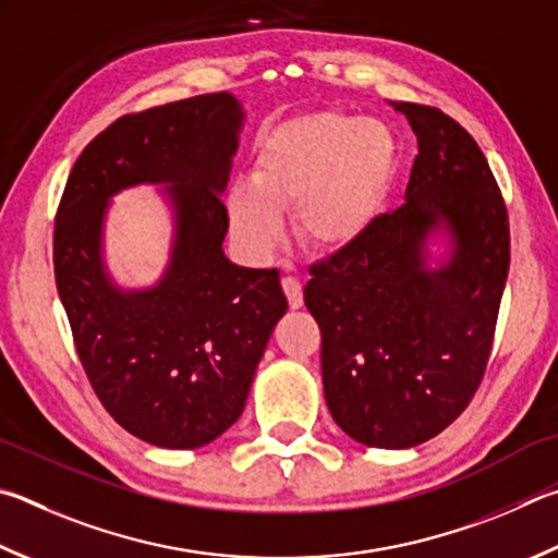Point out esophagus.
<instances>
[{"instance_id":"34e87169","label":"esophagus","mask_w":558,"mask_h":558,"mask_svg":"<svg viewBox=\"0 0 558 558\" xmlns=\"http://www.w3.org/2000/svg\"><path fill=\"white\" fill-rule=\"evenodd\" d=\"M282 292H286L290 310H300L305 305V298H302V282L295 278H282Z\"/></svg>"}]
</instances>
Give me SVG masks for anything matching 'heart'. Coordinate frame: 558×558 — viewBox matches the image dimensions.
<instances>
[{
    "mask_svg": "<svg viewBox=\"0 0 558 558\" xmlns=\"http://www.w3.org/2000/svg\"><path fill=\"white\" fill-rule=\"evenodd\" d=\"M395 173V144L376 121L314 111L270 131L253 158L248 185L231 187L229 221L246 248L280 241L278 211H292V234L317 256H339L368 234Z\"/></svg>",
    "mask_w": 558,
    "mask_h": 558,
    "instance_id": "obj_1",
    "label": "heart"
}]
</instances>
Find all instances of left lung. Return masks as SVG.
<instances>
[{
  "instance_id": "8db88e82",
  "label": "left lung",
  "mask_w": 558,
  "mask_h": 558,
  "mask_svg": "<svg viewBox=\"0 0 558 558\" xmlns=\"http://www.w3.org/2000/svg\"><path fill=\"white\" fill-rule=\"evenodd\" d=\"M390 105L417 136L408 202L310 268L305 305L322 331L333 422L366 447L410 449L447 429L481 388L510 270V219L459 121L429 105ZM439 223L454 253L429 271L423 239Z\"/></svg>"
}]
</instances>
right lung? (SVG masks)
Instances as JSON below:
<instances>
[{"instance_id":"1","label":"right lung","mask_w":558,"mask_h":558,"mask_svg":"<svg viewBox=\"0 0 558 558\" xmlns=\"http://www.w3.org/2000/svg\"><path fill=\"white\" fill-rule=\"evenodd\" d=\"M241 119L229 93L119 117L80 154L56 211V286L80 363L119 427L154 447H205L241 417L288 310L276 268H241L221 251L219 192ZM138 181L174 182V260L156 289L121 293L98 236L108 197Z\"/></svg>"}]
</instances>
